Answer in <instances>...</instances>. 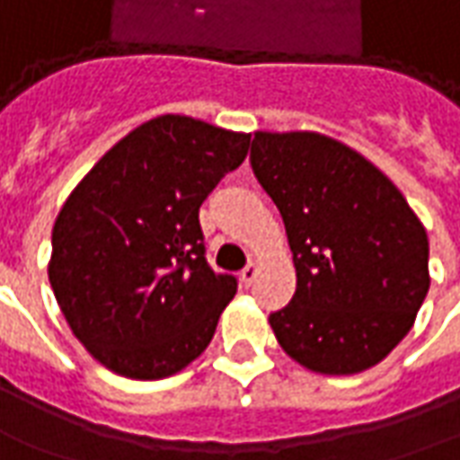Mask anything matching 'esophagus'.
I'll return each instance as SVG.
<instances>
[{"mask_svg":"<svg viewBox=\"0 0 460 460\" xmlns=\"http://www.w3.org/2000/svg\"><path fill=\"white\" fill-rule=\"evenodd\" d=\"M239 279L243 286H252L253 279H256V263H246V266L241 269Z\"/></svg>","mask_w":460,"mask_h":460,"instance_id":"1","label":"esophagus"}]
</instances>
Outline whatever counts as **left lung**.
<instances>
[{
	"instance_id": "1",
	"label": "left lung",
	"mask_w": 460,
	"mask_h": 460,
	"mask_svg": "<svg viewBox=\"0 0 460 460\" xmlns=\"http://www.w3.org/2000/svg\"><path fill=\"white\" fill-rule=\"evenodd\" d=\"M252 169L284 219L296 294L269 323L316 374L386 358L429 294V236L403 194L346 144L256 131Z\"/></svg>"
}]
</instances>
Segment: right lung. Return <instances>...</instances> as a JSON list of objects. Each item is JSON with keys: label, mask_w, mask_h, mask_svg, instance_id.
I'll list each match as a JSON object with an SVG mask.
<instances>
[{"label": "right lung", "mask_w": 460, "mask_h": 460, "mask_svg": "<svg viewBox=\"0 0 460 460\" xmlns=\"http://www.w3.org/2000/svg\"><path fill=\"white\" fill-rule=\"evenodd\" d=\"M249 139L164 114L114 144L66 199L51 288L74 336L114 374L164 378L211 341L239 281L208 266L199 208Z\"/></svg>", "instance_id": "add662e5"}]
</instances>
